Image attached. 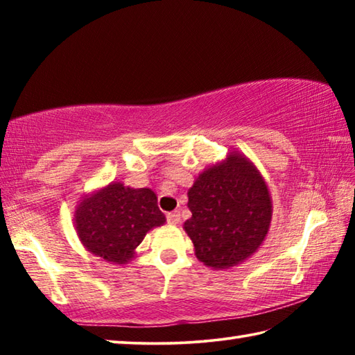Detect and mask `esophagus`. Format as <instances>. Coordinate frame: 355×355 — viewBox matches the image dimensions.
Masks as SVG:
<instances>
[{
    "mask_svg": "<svg viewBox=\"0 0 355 355\" xmlns=\"http://www.w3.org/2000/svg\"><path fill=\"white\" fill-rule=\"evenodd\" d=\"M167 222H169L171 225H177L180 222V213L178 211H172L167 214Z\"/></svg>",
    "mask_w": 355,
    "mask_h": 355,
    "instance_id": "1",
    "label": "esophagus"
}]
</instances>
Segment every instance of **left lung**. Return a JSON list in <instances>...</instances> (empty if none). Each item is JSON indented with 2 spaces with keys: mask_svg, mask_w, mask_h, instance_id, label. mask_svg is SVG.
<instances>
[{
  "mask_svg": "<svg viewBox=\"0 0 355 355\" xmlns=\"http://www.w3.org/2000/svg\"><path fill=\"white\" fill-rule=\"evenodd\" d=\"M188 208L192 216L183 228L197 260L211 269H230L254 255L272 219L266 182L235 150L197 175L188 191Z\"/></svg>",
  "mask_w": 355,
  "mask_h": 355,
  "instance_id": "left-lung-1",
  "label": "left lung"
}]
</instances>
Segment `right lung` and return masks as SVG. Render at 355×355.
Returning <instances> with one entry per match:
<instances>
[{
	"label": "right lung",
	"mask_w": 355,
	"mask_h": 355,
	"mask_svg": "<svg viewBox=\"0 0 355 355\" xmlns=\"http://www.w3.org/2000/svg\"><path fill=\"white\" fill-rule=\"evenodd\" d=\"M73 220L84 249L107 263L127 264L147 233L164 224L166 216L150 188L112 182L81 197Z\"/></svg>",
	"instance_id": "1"
}]
</instances>
